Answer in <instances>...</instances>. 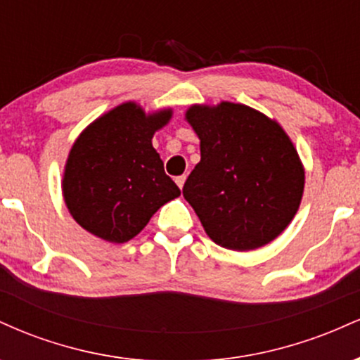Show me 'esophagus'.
<instances>
[{
    "label": "esophagus",
    "instance_id": "34e87169",
    "mask_svg": "<svg viewBox=\"0 0 360 360\" xmlns=\"http://www.w3.org/2000/svg\"><path fill=\"white\" fill-rule=\"evenodd\" d=\"M184 183H186V174H183V176H177L176 177V184L179 186L181 189H183V186H184Z\"/></svg>",
    "mask_w": 360,
    "mask_h": 360
}]
</instances>
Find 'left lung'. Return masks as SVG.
<instances>
[{
    "label": "left lung",
    "instance_id": "obj_1",
    "mask_svg": "<svg viewBox=\"0 0 360 360\" xmlns=\"http://www.w3.org/2000/svg\"><path fill=\"white\" fill-rule=\"evenodd\" d=\"M186 120L201 160L183 194L214 243L254 250L279 237L298 212L304 169L276 120L240 103L193 105Z\"/></svg>",
    "mask_w": 360,
    "mask_h": 360
}]
</instances>
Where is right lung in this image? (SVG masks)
<instances>
[{
    "label": "right lung",
    "mask_w": 360,
    "mask_h": 360,
    "mask_svg": "<svg viewBox=\"0 0 360 360\" xmlns=\"http://www.w3.org/2000/svg\"><path fill=\"white\" fill-rule=\"evenodd\" d=\"M171 117V108L147 115L128 101L82 130L62 177L65 206L82 229L106 242L125 243L160 206L179 196L152 147L154 134Z\"/></svg>",
    "instance_id": "add662e5"
}]
</instances>
